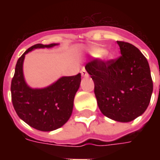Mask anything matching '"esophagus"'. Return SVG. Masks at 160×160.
Wrapping results in <instances>:
<instances>
[{
	"label": "esophagus",
	"mask_w": 160,
	"mask_h": 160,
	"mask_svg": "<svg viewBox=\"0 0 160 160\" xmlns=\"http://www.w3.org/2000/svg\"><path fill=\"white\" fill-rule=\"evenodd\" d=\"M80 73H81V75H82V76H84V77H86V76H88V73H87V71H86V70H85V68L83 67L82 69H81V71H80Z\"/></svg>",
	"instance_id": "esophagus-1"
}]
</instances>
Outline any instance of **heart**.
<instances>
[{"label": "heart", "instance_id": "b5f03b06", "mask_svg": "<svg viewBox=\"0 0 160 160\" xmlns=\"http://www.w3.org/2000/svg\"><path fill=\"white\" fill-rule=\"evenodd\" d=\"M91 53L96 57H101L105 54V50L102 48H94L91 50Z\"/></svg>", "mask_w": 160, "mask_h": 160}]
</instances>
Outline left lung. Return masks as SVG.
Segmentation results:
<instances>
[{
	"mask_svg": "<svg viewBox=\"0 0 160 160\" xmlns=\"http://www.w3.org/2000/svg\"><path fill=\"white\" fill-rule=\"evenodd\" d=\"M120 56L95 59L85 65L95 84V95L102 114L119 122H129L149 106L153 80L149 63L132 44L117 41Z\"/></svg>",
	"mask_w": 160,
	"mask_h": 160,
	"instance_id": "8db88e82",
	"label": "left lung"
}]
</instances>
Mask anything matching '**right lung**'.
<instances>
[{
  "mask_svg": "<svg viewBox=\"0 0 160 160\" xmlns=\"http://www.w3.org/2000/svg\"><path fill=\"white\" fill-rule=\"evenodd\" d=\"M56 45L36 44L27 49L17 60L11 80V100L16 114L30 126L41 131H52L68 121L81 81L79 73L60 78L44 89H31L26 85L22 69L26 54L33 49L50 48Z\"/></svg>",
  "mask_w": 160,
  "mask_h": 160,
  "instance_id": "right-lung-1",
  "label": "right lung"
}]
</instances>
